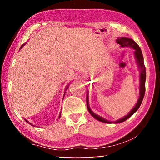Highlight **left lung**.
I'll return each instance as SVG.
<instances>
[{"label":"left lung","mask_w":160,"mask_h":160,"mask_svg":"<svg viewBox=\"0 0 160 160\" xmlns=\"http://www.w3.org/2000/svg\"><path fill=\"white\" fill-rule=\"evenodd\" d=\"M116 42L121 45V47H130L131 48H133L135 50L134 51V55L135 59H136L138 66L139 69L140 70V97L138 98V100L135 104V106L133 107L128 114L124 116V117L121 118L118 120L116 121H109L102 118V116L99 115H97L96 113H94L90 109V106H89V99H88V92L87 94V107H88V109L90 112V114L93 116L94 118H96L97 120H98L101 122L104 123H121L127 120L128 118L131 117V116L133 114V113L136 112V111L139 109V107L141 104L142 102V99L144 98L145 92V80H146V70H145V66L144 64V61H143V56L142 53L141 51V49L139 47V46L136 43H135L133 40L132 39H130V38H126V37H121L118 38L116 39Z\"/></svg>","instance_id":"left-lung-1"}]
</instances>
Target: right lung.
Wrapping results in <instances>:
<instances>
[{"label": "right lung", "mask_w": 160, "mask_h": 160, "mask_svg": "<svg viewBox=\"0 0 160 160\" xmlns=\"http://www.w3.org/2000/svg\"><path fill=\"white\" fill-rule=\"evenodd\" d=\"M23 46H24V44H23L22 46H21V47H20V48H22V47H23ZM68 86L66 87V90H67V89H68ZM66 91H65V92H64V95H65V94H66ZM64 95H63V97H64ZM60 116H61V113H60V116H59V117H58V118H60ZM25 121H26V122H28V123H29V124H31L30 123H29V121H28V120H26V119H25ZM31 125H32V124H31Z\"/></svg>", "instance_id": "1"}]
</instances>
